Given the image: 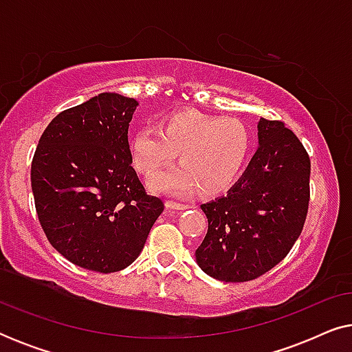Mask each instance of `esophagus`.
Masks as SVG:
<instances>
[{
    "mask_svg": "<svg viewBox=\"0 0 352 352\" xmlns=\"http://www.w3.org/2000/svg\"><path fill=\"white\" fill-rule=\"evenodd\" d=\"M166 208H170V210H187V208H189V205H187V204H179V201L168 200L166 201Z\"/></svg>",
    "mask_w": 352,
    "mask_h": 352,
    "instance_id": "1",
    "label": "esophagus"
}]
</instances>
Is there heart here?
<instances>
[{"mask_svg": "<svg viewBox=\"0 0 352 352\" xmlns=\"http://www.w3.org/2000/svg\"><path fill=\"white\" fill-rule=\"evenodd\" d=\"M250 147L252 136L240 120L199 112L168 115L160 126L136 129L129 142L134 165L144 175H153L179 152L181 165L157 173L148 182L153 190L170 195L228 190L242 171Z\"/></svg>", "mask_w": 352, "mask_h": 352, "instance_id": "1", "label": "heart"}]
</instances>
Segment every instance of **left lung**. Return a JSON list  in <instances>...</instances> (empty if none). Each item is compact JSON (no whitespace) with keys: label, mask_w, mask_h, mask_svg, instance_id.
Listing matches in <instances>:
<instances>
[{"label":"left lung","mask_w":352,"mask_h":352,"mask_svg":"<svg viewBox=\"0 0 352 352\" xmlns=\"http://www.w3.org/2000/svg\"><path fill=\"white\" fill-rule=\"evenodd\" d=\"M259 147L228 194L200 205L208 232L197 264L223 282H248L271 271L300 237L309 206L311 160L292 129L259 118Z\"/></svg>","instance_id":"8db88e82"}]
</instances>
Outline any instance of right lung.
Instances as JSON below:
<instances>
[{
  "instance_id": "right-lung-1",
  "label": "right lung",
  "mask_w": 352,
  "mask_h": 352,
  "mask_svg": "<svg viewBox=\"0 0 352 352\" xmlns=\"http://www.w3.org/2000/svg\"><path fill=\"white\" fill-rule=\"evenodd\" d=\"M136 105L102 93L67 109L47 124L33 155L41 228L62 256L88 271L128 267L165 208L131 166L128 128Z\"/></svg>"
}]
</instances>
